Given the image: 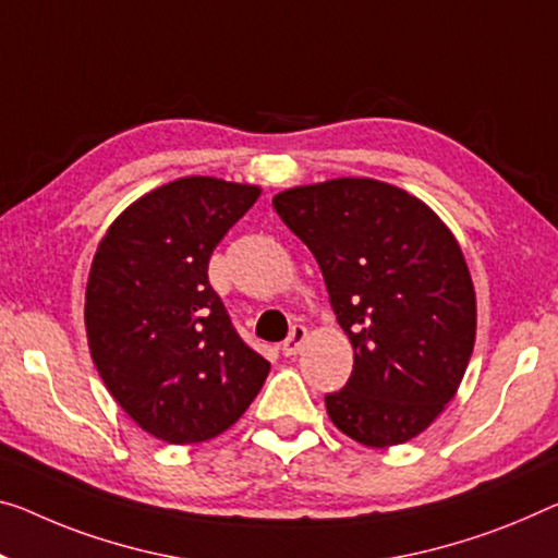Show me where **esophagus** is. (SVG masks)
Wrapping results in <instances>:
<instances>
[{"label": "esophagus", "mask_w": 558, "mask_h": 558, "mask_svg": "<svg viewBox=\"0 0 558 558\" xmlns=\"http://www.w3.org/2000/svg\"><path fill=\"white\" fill-rule=\"evenodd\" d=\"M304 339H306V327H302V324H294V327H291V331H289V337L281 341V354L294 356L296 351L302 349Z\"/></svg>", "instance_id": "34e87169"}]
</instances>
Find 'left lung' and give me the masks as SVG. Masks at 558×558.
<instances>
[{
    "mask_svg": "<svg viewBox=\"0 0 558 558\" xmlns=\"http://www.w3.org/2000/svg\"><path fill=\"white\" fill-rule=\"evenodd\" d=\"M314 254L339 327L354 347L333 426L384 449L422 434L457 393L474 351L476 296L457 239L399 186L331 179L274 196Z\"/></svg>",
    "mask_w": 558,
    "mask_h": 558,
    "instance_id": "left-lung-1",
    "label": "left lung"
}]
</instances>
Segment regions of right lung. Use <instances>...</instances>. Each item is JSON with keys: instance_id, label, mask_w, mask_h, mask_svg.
<instances>
[{"instance_id": "1", "label": "right lung", "mask_w": 558, "mask_h": 558, "mask_svg": "<svg viewBox=\"0 0 558 558\" xmlns=\"http://www.w3.org/2000/svg\"><path fill=\"white\" fill-rule=\"evenodd\" d=\"M259 190L184 177L136 199L94 254L84 322L117 404L169 444H199L236 422L269 362L239 337L209 284V256Z\"/></svg>"}]
</instances>
